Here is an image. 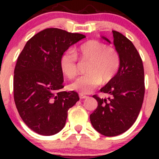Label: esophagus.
I'll return each mask as SVG.
<instances>
[{
  "mask_svg": "<svg viewBox=\"0 0 159 159\" xmlns=\"http://www.w3.org/2000/svg\"><path fill=\"white\" fill-rule=\"evenodd\" d=\"M79 97L81 99H84V98H87L88 96H86L85 94H79Z\"/></svg>",
  "mask_w": 159,
  "mask_h": 159,
  "instance_id": "34e87169",
  "label": "esophagus"
}]
</instances>
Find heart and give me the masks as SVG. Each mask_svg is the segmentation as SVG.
Returning a JSON list of instances; mask_svg holds the SVG:
<instances>
[{
  "label": "heart",
  "mask_w": 159,
  "mask_h": 159,
  "mask_svg": "<svg viewBox=\"0 0 159 159\" xmlns=\"http://www.w3.org/2000/svg\"><path fill=\"white\" fill-rule=\"evenodd\" d=\"M76 54L81 59L89 61L87 75L77 78L70 84L72 90L81 94H89L99 84L109 81L118 72L120 67V57L117 51L97 40L83 43L76 50ZM68 50L61 56L60 68L68 78H73L78 74L77 56Z\"/></svg>",
  "instance_id": "b5f03b06"
}]
</instances>
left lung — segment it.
I'll return each instance as SVG.
<instances>
[{
  "label": "left lung",
  "mask_w": 159,
  "mask_h": 159,
  "mask_svg": "<svg viewBox=\"0 0 159 159\" xmlns=\"http://www.w3.org/2000/svg\"><path fill=\"white\" fill-rule=\"evenodd\" d=\"M112 33L114 45L120 57L119 69L100 89L109 97L93 96L98 107L90 115L94 129L109 137L122 134L131 127L139 116L145 94L143 64L137 49L122 34L115 30ZM102 38L111 44L108 38Z\"/></svg>",
  "instance_id": "obj_1"
}]
</instances>
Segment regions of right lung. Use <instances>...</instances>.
<instances>
[{"mask_svg":"<svg viewBox=\"0 0 159 159\" xmlns=\"http://www.w3.org/2000/svg\"><path fill=\"white\" fill-rule=\"evenodd\" d=\"M84 35L47 28L28 41L14 68V98L20 118L41 135H53L65 127L68 111L79 100L75 91H61L60 58Z\"/></svg>","mask_w":159,"mask_h":159,"instance_id":"obj_1","label":"right lung"}]
</instances>
